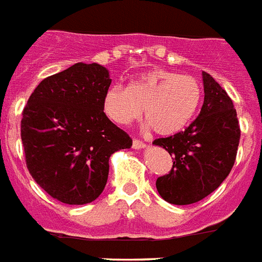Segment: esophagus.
<instances>
[{
    "mask_svg": "<svg viewBox=\"0 0 262 262\" xmlns=\"http://www.w3.org/2000/svg\"><path fill=\"white\" fill-rule=\"evenodd\" d=\"M133 147L135 148V150H139V148H144V147H146V143H144V142H142V140H139V139H134L133 140Z\"/></svg>",
    "mask_w": 262,
    "mask_h": 262,
    "instance_id": "esophagus-1",
    "label": "esophagus"
}]
</instances>
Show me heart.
Segmentation results:
<instances>
[{
  "mask_svg": "<svg viewBox=\"0 0 262 262\" xmlns=\"http://www.w3.org/2000/svg\"><path fill=\"white\" fill-rule=\"evenodd\" d=\"M202 95V85L196 77L154 69L129 81L127 88H108L103 104L108 118L118 124L127 126L144 112L147 128L170 136L193 120Z\"/></svg>",
  "mask_w": 262,
  "mask_h": 262,
  "instance_id": "heart-1",
  "label": "heart"
}]
</instances>
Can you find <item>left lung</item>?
<instances>
[{
    "instance_id": "1",
    "label": "left lung",
    "mask_w": 262,
    "mask_h": 262,
    "mask_svg": "<svg viewBox=\"0 0 262 262\" xmlns=\"http://www.w3.org/2000/svg\"><path fill=\"white\" fill-rule=\"evenodd\" d=\"M200 115L185 131L155 139L172 157L170 172L157 179L159 195L168 204L190 205L204 200L232 171L238 150L237 112L226 91L206 72Z\"/></svg>"
}]
</instances>
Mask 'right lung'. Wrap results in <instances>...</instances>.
I'll use <instances>...</instances> for the list:
<instances>
[{
	"label": "right lung",
	"mask_w": 262,
	"mask_h": 262,
	"mask_svg": "<svg viewBox=\"0 0 262 262\" xmlns=\"http://www.w3.org/2000/svg\"><path fill=\"white\" fill-rule=\"evenodd\" d=\"M110 85L107 68L76 62L42 80L24 108L21 139L28 170L62 204L96 200L107 183L110 157L133 146L128 134L103 111Z\"/></svg>",
	"instance_id": "right-lung-1"
}]
</instances>
